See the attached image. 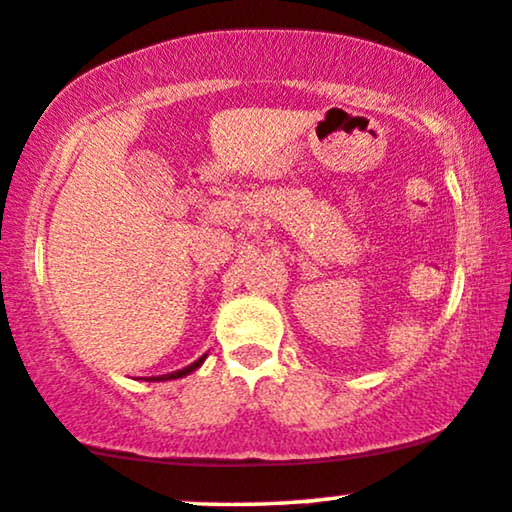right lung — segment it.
<instances>
[{
	"mask_svg": "<svg viewBox=\"0 0 512 512\" xmlns=\"http://www.w3.org/2000/svg\"><path fill=\"white\" fill-rule=\"evenodd\" d=\"M205 357L207 355H202L200 360H195L193 365H188V367H183V369H178V372H171V374H162V377H157V379H150V381H171V379H181V377H188L190 372H195L197 367L202 365V362H205Z\"/></svg>",
	"mask_w": 512,
	"mask_h": 512,
	"instance_id": "right-lung-1",
	"label": "right lung"
}]
</instances>
